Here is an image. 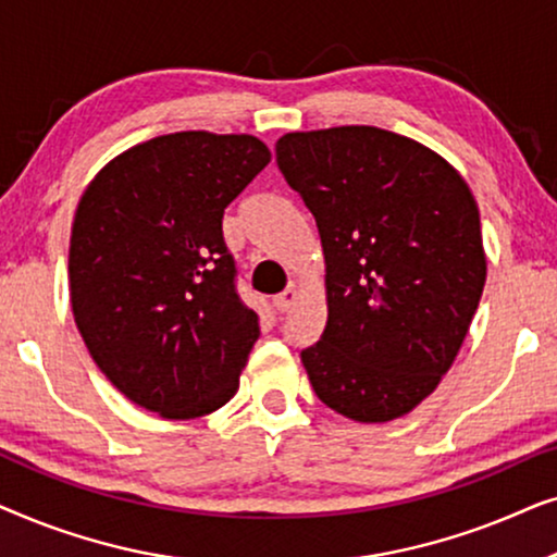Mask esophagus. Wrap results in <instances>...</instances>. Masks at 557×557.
Instances as JSON below:
<instances>
[{
	"instance_id": "1",
	"label": "esophagus",
	"mask_w": 557,
	"mask_h": 557,
	"mask_svg": "<svg viewBox=\"0 0 557 557\" xmlns=\"http://www.w3.org/2000/svg\"><path fill=\"white\" fill-rule=\"evenodd\" d=\"M294 301H296V288L294 286H288L286 292H281V294L273 296V307H276V311H281V314L292 309Z\"/></svg>"
}]
</instances>
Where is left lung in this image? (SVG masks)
Wrapping results in <instances>:
<instances>
[{"mask_svg":"<svg viewBox=\"0 0 557 557\" xmlns=\"http://www.w3.org/2000/svg\"><path fill=\"white\" fill-rule=\"evenodd\" d=\"M276 162L324 250L326 326L301 349L309 383L349 421H395L436 391L482 299L474 195L436 151L377 126L284 134Z\"/></svg>","mask_w":557,"mask_h":557,"instance_id":"1","label":"left lung"}]
</instances>
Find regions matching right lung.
Segmentation results:
<instances>
[{
  "label": "right lung",
  "mask_w": 557,
  "mask_h": 557,
  "mask_svg": "<svg viewBox=\"0 0 557 557\" xmlns=\"http://www.w3.org/2000/svg\"><path fill=\"white\" fill-rule=\"evenodd\" d=\"M271 162L250 134L177 132L113 157L73 218L71 307L90 357L172 421L238 393L258 314L238 299L223 212Z\"/></svg>",
  "instance_id": "1"
}]
</instances>
